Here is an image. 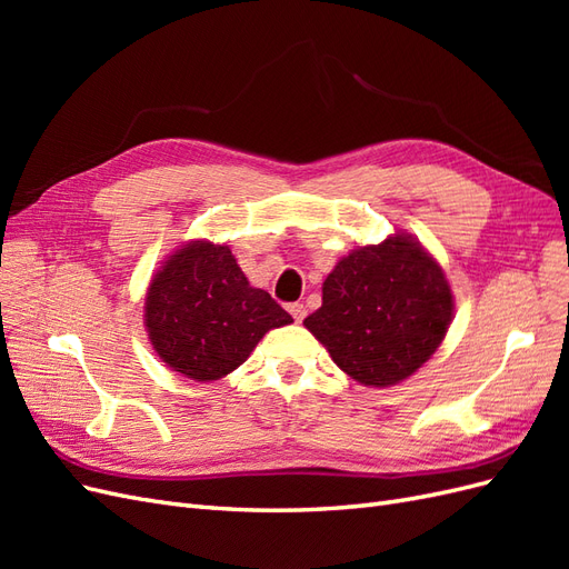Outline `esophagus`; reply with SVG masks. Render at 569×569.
<instances>
[{"instance_id":"obj_1","label":"esophagus","mask_w":569,"mask_h":569,"mask_svg":"<svg viewBox=\"0 0 569 569\" xmlns=\"http://www.w3.org/2000/svg\"><path fill=\"white\" fill-rule=\"evenodd\" d=\"M289 313H291V318H295L297 322H301L306 318V306L303 303H291L289 306Z\"/></svg>"}]
</instances>
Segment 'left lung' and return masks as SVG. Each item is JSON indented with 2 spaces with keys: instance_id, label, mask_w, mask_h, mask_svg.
Segmentation results:
<instances>
[{
  "instance_id": "left-lung-1",
  "label": "left lung",
  "mask_w": 569,
  "mask_h": 569,
  "mask_svg": "<svg viewBox=\"0 0 569 569\" xmlns=\"http://www.w3.org/2000/svg\"><path fill=\"white\" fill-rule=\"evenodd\" d=\"M453 318L449 280L406 232L343 256L303 320L335 363L366 387L403 382L439 349Z\"/></svg>"
}]
</instances>
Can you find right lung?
Instances as JSON below:
<instances>
[{"label":"right lung","instance_id":"right-lung-1","mask_svg":"<svg viewBox=\"0 0 569 569\" xmlns=\"http://www.w3.org/2000/svg\"><path fill=\"white\" fill-rule=\"evenodd\" d=\"M295 322L266 289L249 284L230 247L206 239L170 253L144 299V327L163 363L213 382L244 363L266 332Z\"/></svg>","mask_w":569,"mask_h":569}]
</instances>
